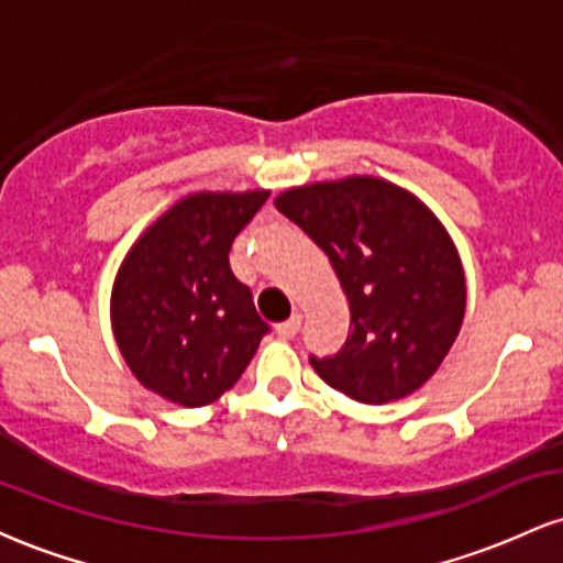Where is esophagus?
Listing matches in <instances>:
<instances>
[{
    "mask_svg": "<svg viewBox=\"0 0 563 563\" xmlns=\"http://www.w3.org/2000/svg\"><path fill=\"white\" fill-rule=\"evenodd\" d=\"M299 328H301V314L296 312V314H290L286 322H280L275 331H277V335H280V339H294V335L299 333Z\"/></svg>",
    "mask_w": 563,
    "mask_h": 563,
    "instance_id": "obj_1",
    "label": "esophagus"
}]
</instances>
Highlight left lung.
I'll return each instance as SVG.
<instances>
[{
  "mask_svg": "<svg viewBox=\"0 0 563 563\" xmlns=\"http://www.w3.org/2000/svg\"><path fill=\"white\" fill-rule=\"evenodd\" d=\"M275 209L325 251L349 301V335L318 376L363 405L418 391L466 318V273L448 228L416 192L371 174L288 187Z\"/></svg>",
  "mask_w": 563,
  "mask_h": 563,
  "instance_id": "1",
  "label": "left lung"
}]
</instances>
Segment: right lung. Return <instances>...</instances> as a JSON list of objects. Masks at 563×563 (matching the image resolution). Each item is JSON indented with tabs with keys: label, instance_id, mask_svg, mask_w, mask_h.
<instances>
[{
	"label": "right lung",
	"instance_id": "1",
	"mask_svg": "<svg viewBox=\"0 0 563 563\" xmlns=\"http://www.w3.org/2000/svg\"><path fill=\"white\" fill-rule=\"evenodd\" d=\"M269 190H198L129 245L111 288L115 346L147 391L203 407L235 386L267 333L230 245Z\"/></svg>",
	"mask_w": 563,
	"mask_h": 563
}]
</instances>
